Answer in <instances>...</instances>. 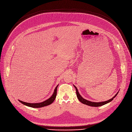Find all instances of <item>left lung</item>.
I'll return each instance as SVG.
<instances>
[{
	"mask_svg": "<svg viewBox=\"0 0 132 132\" xmlns=\"http://www.w3.org/2000/svg\"><path fill=\"white\" fill-rule=\"evenodd\" d=\"M74 87L76 89V96H77V97L78 98V99L80 100V102H81L83 104H86V105H88V106H91V107H100V106H103V105L104 104H106L110 102H111L113 99V98H114L117 95H118L119 92L116 94V95L112 97L111 99L108 100H107L106 101H102V102H92V101H88V100H86L85 99L83 98L81 95L80 94H79L78 92V89L77 88V87L74 86Z\"/></svg>",
	"mask_w": 132,
	"mask_h": 132,
	"instance_id": "obj_1",
	"label": "left lung"
}]
</instances>
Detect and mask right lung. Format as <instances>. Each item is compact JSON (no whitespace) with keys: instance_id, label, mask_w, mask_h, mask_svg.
Returning a JSON list of instances; mask_svg holds the SVG:
<instances>
[{"instance_id":"obj_1","label":"right lung","mask_w":132,"mask_h":132,"mask_svg":"<svg viewBox=\"0 0 132 132\" xmlns=\"http://www.w3.org/2000/svg\"><path fill=\"white\" fill-rule=\"evenodd\" d=\"M58 87V85L56 87L54 92L52 94V95L47 100L42 102H39V103H28V102H25L22 101H21L20 100H19V101L22 103V104L25 105L26 106H28L30 107H32V108H41V107H43L45 106H47L48 105H49L50 104H51L52 102L54 101V100H55V98H56V96H57V88Z\"/></svg>"}]
</instances>
